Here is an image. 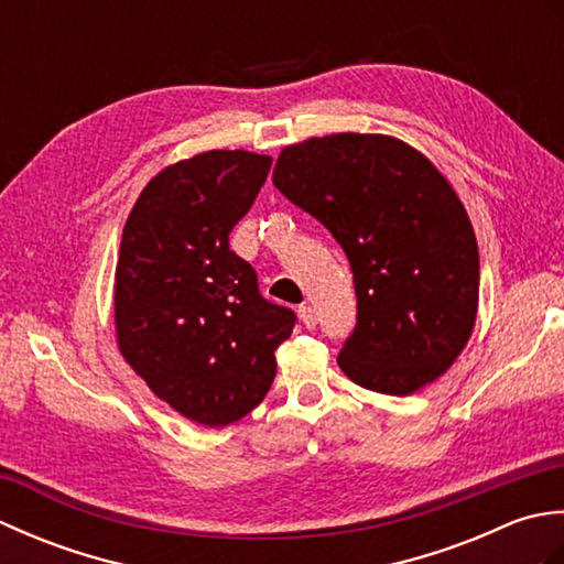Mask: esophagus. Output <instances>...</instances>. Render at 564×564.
Instances as JSON below:
<instances>
[{"label": "esophagus", "instance_id": "obj_1", "mask_svg": "<svg viewBox=\"0 0 564 564\" xmlns=\"http://www.w3.org/2000/svg\"><path fill=\"white\" fill-rule=\"evenodd\" d=\"M297 317H301V322H303V325H305L307 329H315L317 315H315L313 307H310V305H301V307H297Z\"/></svg>", "mask_w": 564, "mask_h": 564}]
</instances>
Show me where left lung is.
<instances>
[{"label":"left lung","instance_id":"8db88e82","mask_svg":"<svg viewBox=\"0 0 564 564\" xmlns=\"http://www.w3.org/2000/svg\"><path fill=\"white\" fill-rule=\"evenodd\" d=\"M273 184L313 215L351 263L358 322L337 358L356 386L412 394L470 341L480 254L455 188L426 154L380 133L283 148Z\"/></svg>","mask_w":564,"mask_h":564}]
</instances>
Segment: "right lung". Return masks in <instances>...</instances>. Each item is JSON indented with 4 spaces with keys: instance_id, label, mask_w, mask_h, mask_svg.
<instances>
[{
    "instance_id": "right-lung-1",
    "label": "right lung",
    "mask_w": 564,
    "mask_h": 564,
    "mask_svg": "<svg viewBox=\"0 0 564 564\" xmlns=\"http://www.w3.org/2000/svg\"><path fill=\"white\" fill-rule=\"evenodd\" d=\"M271 170L269 154L208 150L152 176L116 263V341L174 412L227 426L267 398L293 310L261 297L227 242Z\"/></svg>"
}]
</instances>
